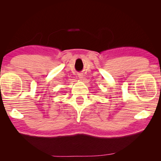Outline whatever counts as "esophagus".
Masks as SVG:
<instances>
[{"instance_id":"34e87169","label":"esophagus","mask_w":161,"mask_h":161,"mask_svg":"<svg viewBox=\"0 0 161 161\" xmlns=\"http://www.w3.org/2000/svg\"><path fill=\"white\" fill-rule=\"evenodd\" d=\"M78 77L80 79V80H82V78L84 77V75L82 73H80V74H78Z\"/></svg>"}]
</instances>
